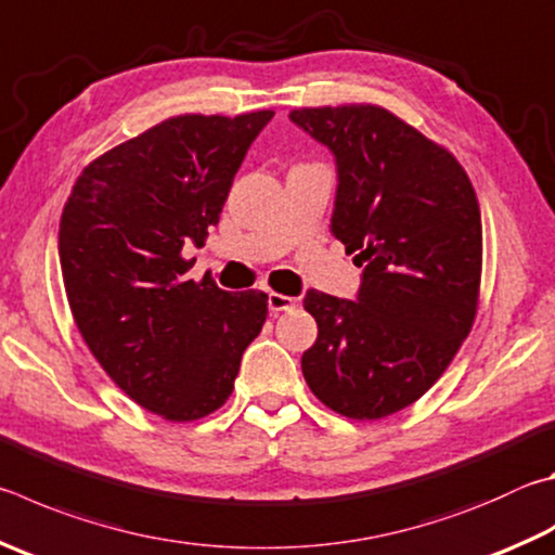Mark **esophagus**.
Here are the masks:
<instances>
[{
	"label": "esophagus",
	"mask_w": 555,
	"mask_h": 555,
	"mask_svg": "<svg viewBox=\"0 0 555 555\" xmlns=\"http://www.w3.org/2000/svg\"><path fill=\"white\" fill-rule=\"evenodd\" d=\"M294 308H296V298L276 294V291H271L269 294V310L271 312H284V310H294Z\"/></svg>",
	"instance_id": "1"
}]
</instances>
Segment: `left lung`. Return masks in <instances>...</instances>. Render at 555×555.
Segmentation results:
<instances>
[{"instance_id":"obj_1","label":"left lung","mask_w":555,"mask_h":555,"mask_svg":"<svg viewBox=\"0 0 555 555\" xmlns=\"http://www.w3.org/2000/svg\"><path fill=\"white\" fill-rule=\"evenodd\" d=\"M337 159L332 233L364 267L357 300L308 291L318 339L300 366L315 398L380 420L435 386L478 312L476 189L444 145L376 104L294 108Z\"/></svg>"}]
</instances>
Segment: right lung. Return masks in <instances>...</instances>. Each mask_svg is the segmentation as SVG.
Here are the masks:
<instances>
[{"label": "right lung", "mask_w": 555, "mask_h": 555, "mask_svg": "<svg viewBox=\"0 0 555 555\" xmlns=\"http://www.w3.org/2000/svg\"><path fill=\"white\" fill-rule=\"evenodd\" d=\"M274 111L184 114L111 147L77 177L60 218V269L79 335L140 408L194 422L230 398L267 320L264 291L186 279L251 140Z\"/></svg>", "instance_id": "right-lung-1"}]
</instances>
